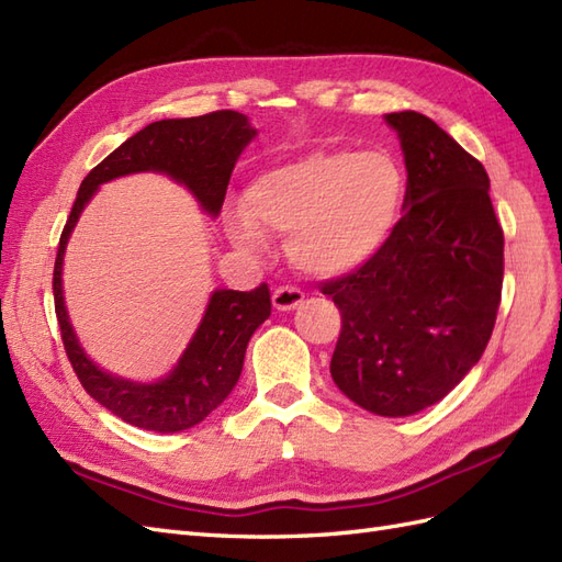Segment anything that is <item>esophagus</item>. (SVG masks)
<instances>
[{
  "mask_svg": "<svg viewBox=\"0 0 562 562\" xmlns=\"http://www.w3.org/2000/svg\"><path fill=\"white\" fill-rule=\"evenodd\" d=\"M301 301H304V292L296 290V286H278L272 292V306L278 311H294L296 306H301Z\"/></svg>",
  "mask_w": 562,
  "mask_h": 562,
  "instance_id": "34e87169",
  "label": "esophagus"
}]
</instances>
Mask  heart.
<instances>
[{
  "mask_svg": "<svg viewBox=\"0 0 562 562\" xmlns=\"http://www.w3.org/2000/svg\"><path fill=\"white\" fill-rule=\"evenodd\" d=\"M404 172L384 151L318 149L261 172L244 192L235 239L286 237V256L308 276L366 266L392 237L404 206Z\"/></svg>",
  "mask_w": 562,
  "mask_h": 562,
  "instance_id": "1",
  "label": "heart"
}]
</instances>
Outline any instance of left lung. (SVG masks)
I'll return each mask as SVG.
<instances>
[{"mask_svg":"<svg viewBox=\"0 0 562 562\" xmlns=\"http://www.w3.org/2000/svg\"><path fill=\"white\" fill-rule=\"evenodd\" d=\"M386 123L406 158V213L378 256L321 292L341 313L335 384L361 408L401 418L441 401L484 353L501 304L503 229L477 158L423 113Z\"/></svg>","mask_w":562,"mask_h":562,"instance_id":"left-lung-1","label":"left lung"}]
</instances>
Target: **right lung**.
<instances>
[{
  "mask_svg": "<svg viewBox=\"0 0 562 562\" xmlns=\"http://www.w3.org/2000/svg\"><path fill=\"white\" fill-rule=\"evenodd\" d=\"M254 135L256 131L247 116L229 109L194 119L149 123L88 172L74 209H70L59 239V251H56L52 280L64 349L85 392L97 404L135 427L164 431V435L180 431L199 425L211 411L223 404L239 380L251 335L270 315L268 284H258L251 292H213L194 339L166 380L154 384L119 380L99 370L82 353L74 327L68 323L61 292V261L70 229L76 227L80 211L99 184L139 170L166 172L172 180L187 184L199 204L215 215L225 201L237 156Z\"/></svg>",
  "mask_w": 562,
  "mask_h": 562,
  "instance_id": "right-lung-1",
  "label": "right lung"
}]
</instances>
